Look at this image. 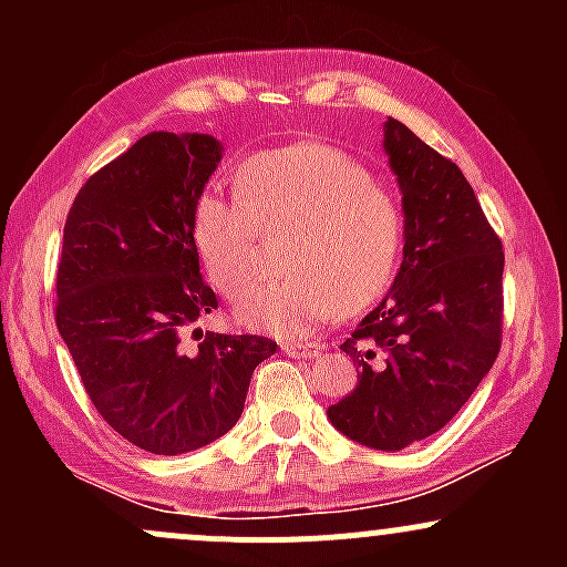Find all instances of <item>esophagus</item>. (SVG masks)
Wrapping results in <instances>:
<instances>
[{"label": "esophagus", "instance_id": "1", "mask_svg": "<svg viewBox=\"0 0 567 567\" xmlns=\"http://www.w3.org/2000/svg\"><path fill=\"white\" fill-rule=\"evenodd\" d=\"M282 351L288 357H317L320 354V347L317 343H301V341H282Z\"/></svg>", "mask_w": 567, "mask_h": 567}]
</instances>
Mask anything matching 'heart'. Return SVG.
<instances>
[{"label":"heart","mask_w":567,"mask_h":567,"mask_svg":"<svg viewBox=\"0 0 567 567\" xmlns=\"http://www.w3.org/2000/svg\"><path fill=\"white\" fill-rule=\"evenodd\" d=\"M237 199L202 192L192 243L207 277L237 296L258 275V234L285 231L275 282L239 298L237 320L282 338L303 336L338 311L357 315L392 288L405 252V213L343 148L290 143L239 162Z\"/></svg>","instance_id":"1"}]
</instances>
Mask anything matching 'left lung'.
Segmentation results:
<instances>
[{"mask_svg": "<svg viewBox=\"0 0 567 567\" xmlns=\"http://www.w3.org/2000/svg\"><path fill=\"white\" fill-rule=\"evenodd\" d=\"M383 148L402 192L405 252L389 296L341 343L357 386L328 419L360 445L402 451L440 432L496 362L504 250L455 162L392 116Z\"/></svg>", "mask_w": 567, "mask_h": 567, "instance_id": "left-lung-1", "label": "left lung"}]
</instances>
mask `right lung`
<instances>
[{
  "instance_id": "right-lung-1",
  "label": "right lung",
  "mask_w": 567,
  "mask_h": 567,
  "mask_svg": "<svg viewBox=\"0 0 567 567\" xmlns=\"http://www.w3.org/2000/svg\"><path fill=\"white\" fill-rule=\"evenodd\" d=\"M220 148L202 133L143 135L90 175L63 226L58 333L103 421L157 455L224 437L277 351L271 338L199 328L218 298L199 275L192 207Z\"/></svg>"
}]
</instances>
